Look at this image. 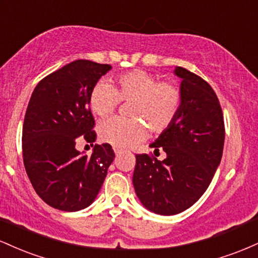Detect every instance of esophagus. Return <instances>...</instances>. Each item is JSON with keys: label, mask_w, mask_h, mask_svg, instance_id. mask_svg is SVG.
Returning a JSON list of instances; mask_svg holds the SVG:
<instances>
[{"label": "esophagus", "mask_w": 258, "mask_h": 258, "mask_svg": "<svg viewBox=\"0 0 258 258\" xmlns=\"http://www.w3.org/2000/svg\"><path fill=\"white\" fill-rule=\"evenodd\" d=\"M114 152H115V154H116V155H117V154H121V153H122V152H123V150H122V149H121V148L114 147Z\"/></svg>", "instance_id": "esophagus-1"}]
</instances>
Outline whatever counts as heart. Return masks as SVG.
<instances>
[{
  "mask_svg": "<svg viewBox=\"0 0 258 258\" xmlns=\"http://www.w3.org/2000/svg\"><path fill=\"white\" fill-rule=\"evenodd\" d=\"M120 100L130 102V119L114 117L100 123L102 141L117 148H128L147 137L148 129L159 135L172 125L182 104V92L172 82L160 81L143 70L117 76L115 87L99 82L90 96L92 111L105 117L116 110Z\"/></svg>",
  "mask_w": 258,
  "mask_h": 258,
  "instance_id": "1",
  "label": "heart"
}]
</instances>
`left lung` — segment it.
Masks as SVG:
<instances>
[{
	"instance_id": "left-lung-1",
	"label": "left lung",
	"mask_w": 258,
	"mask_h": 258,
	"mask_svg": "<svg viewBox=\"0 0 258 258\" xmlns=\"http://www.w3.org/2000/svg\"><path fill=\"white\" fill-rule=\"evenodd\" d=\"M182 104L176 119L150 148L164 150L160 161L148 154L136 155L133 185L141 203L150 211L171 216L189 209L206 191L222 159L223 112L215 91L204 79L184 68Z\"/></svg>"
}]
</instances>
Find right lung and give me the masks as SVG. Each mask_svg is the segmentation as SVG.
I'll use <instances>...</instances> for the list:
<instances>
[{
  "label": "right lung",
  "mask_w": 258,
  "mask_h": 258,
  "mask_svg": "<svg viewBox=\"0 0 258 258\" xmlns=\"http://www.w3.org/2000/svg\"><path fill=\"white\" fill-rule=\"evenodd\" d=\"M111 65L74 60L38 82L23 125V159L35 191L44 203L74 212L93 203L115 158L110 144H96L91 156L76 149L96 141L90 96Z\"/></svg>",
  "instance_id": "obj_1"
}]
</instances>
